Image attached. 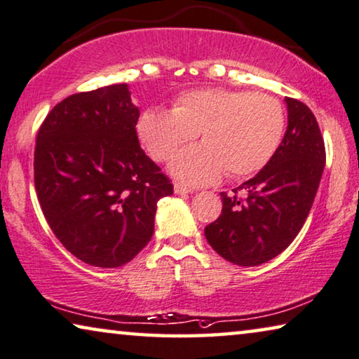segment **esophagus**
<instances>
[{"mask_svg": "<svg viewBox=\"0 0 359 359\" xmlns=\"http://www.w3.org/2000/svg\"><path fill=\"white\" fill-rule=\"evenodd\" d=\"M174 191L177 195H185V194H191V189H189V187H185L184 184H174Z\"/></svg>", "mask_w": 359, "mask_h": 359, "instance_id": "esophagus-1", "label": "esophagus"}]
</instances>
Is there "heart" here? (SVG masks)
<instances>
[{
  "mask_svg": "<svg viewBox=\"0 0 359 359\" xmlns=\"http://www.w3.org/2000/svg\"><path fill=\"white\" fill-rule=\"evenodd\" d=\"M285 124V109L274 96L203 88L182 93L172 111H145L137 132L149 156L159 163L200 133L201 145L182 149L170 163V172L187 184L206 185L224 172L229 179L259 172L280 147Z\"/></svg>",
  "mask_w": 359,
  "mask_h": 359,
  "instance_id": "b5f03b06",
  "label": "heart"
}]
</instances>
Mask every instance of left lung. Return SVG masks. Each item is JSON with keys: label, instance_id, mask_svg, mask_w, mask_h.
Returning a JSON list of instances; mask_svg holds the SVG:
<instances>
[{"label": "left lung", "instance_id": "8db88e82", "mask_svg": "<svg viewBox=\"0 0 359 359\" xmlns=\"http://www.w3.org/2000/svg\"><path fill=\"white\" fill-rule=\"evenodd\" d=\"M285 103L288 126L276 154L233 195L222 191L221 216L205 227L208 243L233 264L258 266L282 253L302 231L316 196L324 138L306 104L295 98Z\"/></svg>", "mask_w": 359, "mask_h": 359}]
</instances>
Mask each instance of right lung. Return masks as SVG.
<instances>
[{
  "mask_svg": "<svg viewBox=\"0 0 359 359\" xmlns=\"http://www.w3.org/2000/svg\"><path fill=\"white\" fill-rule=\"evenodd\" d=\"M140 111L126 83L67 96L36 133L34 182L64 248L83 263L119 267L151 240L158 201L174 185L143 151Z\"/></svg>",
  "mask_w": 359,
  "mask_h": 359,
  "instance_id": "add662e5",
  "label": "right lung"
}]
</instances>
